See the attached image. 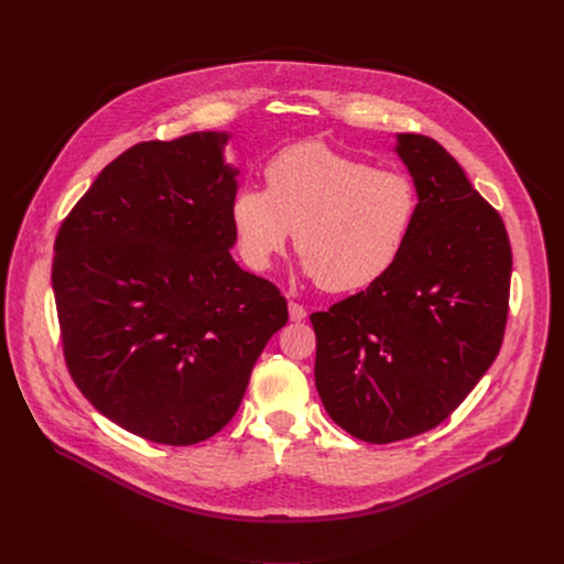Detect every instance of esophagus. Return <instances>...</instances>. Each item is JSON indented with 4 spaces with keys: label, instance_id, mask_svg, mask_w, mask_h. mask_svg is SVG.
<instances>
[{
    "label": "esophagus",
    "instance_id": "1",
    "mask_svg": "<svg viewBox=\"0 0 564 564\" xmlns=\"http://www.w3.org/2000/svg\"><path fill=\"white\" fill-rule=\"evenodd\" d=\"M288 310H290V318H292V321H303V318L307 316V310H305L301 303L290 301V303H288Z\"/></svg>",
    "mask_w": 564,
    "mask_h": 564
}]
</instances>
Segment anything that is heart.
Listing matches in <instances>:
<instances>
[{
  "label": "heart",
  "mask_w": 564,
  "mask_h": 564,
  "mask_svg": "<svg viewBox=\"0 0 564 564\" xmlns=\"http://www.w3.org/2000/svg\"><path fill=\"white\" fill-rule=\"evenodd\" d=\"M263 176L265 189L246 185L229 203L236 250L252 270H268L292 231L305 274L333 294L375 285L404 254L420 214L406 174L312 140L274 153Z\"/></svg>",
  "instance_id": "b5f03b06"
}]
</instances>
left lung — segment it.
<instances>
[{"label": "left lung", "instance_id": "1", "mask_svg": "<svg viewBox=\"0 0 564 564\" xmlns=\"http://www.w3.org/2000/svg\"><path fill=\"white\" fill-rule=\"evenodd\" d=\"M420 196L404 254L364 292L310 316L314 383L352 437L388 444L442 424L496 361L511 246L500 214L433 138L397 133Z\"/></svg>", "mask_w": 564, "mask_h": 564}]
</instances>
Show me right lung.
I'll return each mask as SVG.
<instances>
[{
  "label": "right lung",
  "instance_id": "1",
  "mask_svg": "<svg viewBox=\"0 0 564 564\" xmlns=\"http://www.w3.org/2000/svg\"><path fill=\"white\" fill-rule=\"evenodd\" d=\"M227 140L196 131L127 149L55 238L68 372L96 411L158 444L216 435L288 324L279 288L229 254L238 170L225 163Z\"/></svg>",
  "mask_w": 564,
  "mask_h": 564
}]
</instances>
